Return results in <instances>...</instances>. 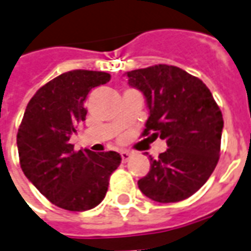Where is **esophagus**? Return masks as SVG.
Instances as JSON below:
<instances>
[{
	"label": "esophagus",
	"instance_id": "esophagus-1",
	"mask_svg": "<svg viewBox=\"0 0 251 251\" xmlns=\"http://www.w3.org/2000/svg\"><path fill=\"white\" fill-rule=\"evenodd\" d=\"M131 154L129 152H126V151H124V152H121V158H122V161L124 163H127L129 160H130Z\"/></svg>",
	"mask_w": 251,
	"mask_h": 251
}]
</instances>
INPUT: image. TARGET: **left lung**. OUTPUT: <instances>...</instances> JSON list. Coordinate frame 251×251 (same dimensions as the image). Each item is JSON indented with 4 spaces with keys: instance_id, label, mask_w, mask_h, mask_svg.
Instances as JSON below:
<instances>
[{
    "instance_id": "obj_1",
    "label": "left lung",
    "mask_w": 251,
    "mask_h": 251,
    "mask_svg": "<svg viewBox=\"0 0 251 251\" xmlns=\"http://www.w3.org/2000/svg\"><path fill=\"white\" fill-rule=\"evenodd\" d=\"M129 84L145 95L149 118L142 136L160 137L168 149L151 157V169L138 180L149 199L175 203L187 199L208 180L219 161L223 117L200 80L168 64L127 72Z\"/></svg>"
}]
</instances>
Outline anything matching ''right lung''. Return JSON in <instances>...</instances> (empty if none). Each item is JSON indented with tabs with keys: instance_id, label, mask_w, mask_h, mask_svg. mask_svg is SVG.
I'll return each mask as SVG.
<instances>
[{
	"instance_id": "right-lung-1",
	"label": "right lung",
	"mask_w": 251,
	"mask_h": 251,
	"mask_svg": "<svg viewBox=\"0 0 251 251\" xmlns=\"http://www.w3.org/2000/svg\"><path fill=\"white\" fill-rule=\"evenodd\" d=\"M110 80V74L64 72L40 87L25 109L17 131L20 165L52 204L68 211L91 210L103 200L120 153L74 151L70 137L86 120L88 93Z\"/></svg>"
}]
</instances>
